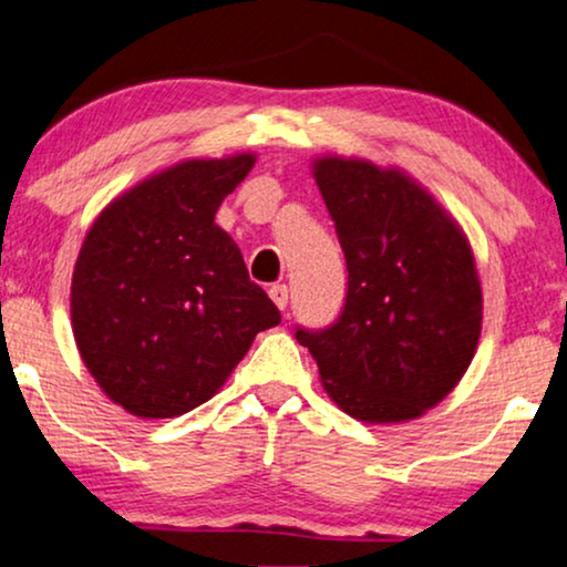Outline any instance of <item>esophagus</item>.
Segmentation results:
<instances>
[{
  "mask_svg": "<svg viewBox=\"0 0 567 567\" xmlns=\"http://www.w3.org/2000/svg\"><path fill=\"white\" fill-rule=\"evenodd\" d=\"M269 298L275 300V306L279 308V311H285V308H288V300H290L288 285H271V288H269Z\"/></svg>",
  "mask_w": 567,
  "mask_h": 567,
  "instance_id": "1",
  "label": "esophagus"
}]
</instances>
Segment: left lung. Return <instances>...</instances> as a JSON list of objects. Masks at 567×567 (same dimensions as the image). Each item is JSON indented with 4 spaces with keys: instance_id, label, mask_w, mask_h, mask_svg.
Listing matches in <instances>:
<instances>
[{
    "instance_id": "left-lung-1",
    "label": "left lung",
    "mask_w": 567,
    "mask_h": 567,
    "mask_svg": "<svg viewBox=\"0 0 567 567\" xmlns=\"http://www.w3.org/2000/svg\"><path fill=\"white\" fill-rule=\"evenodd\" d=\"M313 171L344 251L347 296L334 323L296 327V339L347 414L417 417L456 386L477 350L482 290L470 244L399 171L342 157Z\"/></svg>"
}]
</instances>
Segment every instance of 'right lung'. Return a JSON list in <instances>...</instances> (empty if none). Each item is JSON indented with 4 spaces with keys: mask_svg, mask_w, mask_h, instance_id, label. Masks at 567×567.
<instances>
[{
    "mask_svg": "<svg viewBox=\"0 0 567 567\" xmlns=\"http://www.w3.org/2000/svg\"><path fill=\"white\" fill-rule=\"evenodd\" d=\"M251 155L186 161L118 196L90 228L72 277L87 371L137 417H178L217 394L277 306L248 279L215 213Z\"/></svg>",
    "mask_w": 567,
    "mask_h": 567,
    "instance_id": "add662e5",
    "label": "right lung"
}]
</instances>
